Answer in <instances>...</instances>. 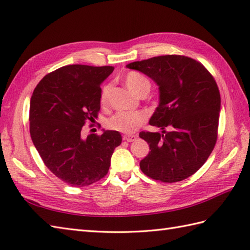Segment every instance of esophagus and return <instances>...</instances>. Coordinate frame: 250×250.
Here are the masks:
<instances>
[{"label": "esophagus", "mask_w": 250, "mask_h": 250, "mask_svg": "<svg viewBox=\"0 0 250 250\" xmlns=\"http://www.w3.org/2000/svg\"><path fill=\"white\" fill-rule=\"evenodd\" d=\"M136 135H129V134H126V135H124V137H122V140L124 141H125V142H129V143H131V142H133V141H135L136 140Z\"/></svg>", "instance_id": "34e87169"}]
</instances>
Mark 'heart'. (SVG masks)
<instances>
[{"label":"heart","mask_w":250,"mask_h":250,"mask_svg":"<svg viewBox=\"0 0 250 250\" xmlns=\"http://www.w3.org/2000/svg\"><path fill=\"white\" fill-rule=\"evenodd\" d=\"M125 83L132 93L136 95H142L143 93H148L150 89V83L148 79L137 72H130L125 76ZM109 86L105 84L100 92V103L106 106L108 103ZM146 116L141 111H119L110 117L107 121L108 128L115 131L122 132V133L132 134L144 124Z\"/></svg>","instance_id":"obj_1"}]
</instances>
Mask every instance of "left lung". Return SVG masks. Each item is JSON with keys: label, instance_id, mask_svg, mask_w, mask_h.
I'll use <instances>...</instances> for the list:
<instances>
[{"label": "left lung", "instance_id": "8db88e82", "mask_svg": "<svg viewBox=\"0 0 250 250\" xmlns=\"http://www.w3.org/2000/svg\"><path fill=\"white\" fill-rule=\"evenodd\" d=\"M126 67L153 79L160 91L149 125L163 131L140 133L150 149L140 162L142 172L163 183L188 178L206 162L217 142L220 93L213 75L199 61L179 55L153 57Z\"/></svg>", "mask_w": 250, "mask_h": 250}]
</instances>
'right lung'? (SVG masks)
Here are the masks:
<instances>
[{
	"instance_id": "add662e5",
	"label": "right lung",
	"mask_w": 250,
	"mask_h": 250,
	"mask_svg": "<svg viewBox=\"0 0 250 250\" xmlns=\"http://www.w3.org/2000/svg\"><path fill=\"white\" fill-rule=\"evenodd\" d=\"M114 66L72 64L51 72L37 83L30 102V134L49 171L72 187H84L107 174L118 131L83 139L87 122L100 111L102 83Z\"/></svg>"
}]
</instances>
